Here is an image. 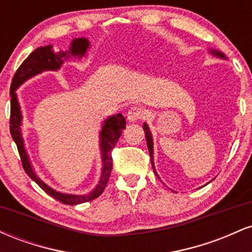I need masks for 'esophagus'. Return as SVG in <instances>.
Returning <instances> with one entry per match:
<instances>
[{
  "mask_svg": "<svg viewBox=\"0 0 252 252\" xmlns=\"http://www.w3.org/2000/svg\"><path fill=\"white\" fill-rule=\"evenodd\" d=\"M146 116H147L146 109L141 108V106H132V108H130V110L128 111L126 118H128L129 122H136V121L143 120Z\"/></svg>",
  "mask_w": 252,
  "mask_h": 252,
  "instance_id": "obj_1",
  "label": "esophagus"
}]
</instances>
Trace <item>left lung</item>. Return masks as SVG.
Listing matches in <instances>:
<instances>
[{
	"label": "left lung",
	"instance_id": "obj_1",
	"mask_svg": "<svg viewBox=\"0 0 252 252\" xmlns=\"http://www.w3.org/2000/svg\"><path fill=\"white\" fill-rule=\"evenodd\" d=\"M212 52L215 56H218L220 58H225V56L222 53H220V52H217V51H211ZM143 130H144V134H146V140H147V146H148V150H149V154H150V161H152V166H153V169H154V173L156 176H158V174H156L155 172V168H154V162H153V138H152V134H150L149 131V128L148 126H147L146 123L143 124Z\"/></svg>",
	"mask_w": 252,
	"mask_h": 252
}]
</instances>
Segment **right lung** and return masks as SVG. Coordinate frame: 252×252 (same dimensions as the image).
I'll return each instance as SVG.
<instances>
[{"instance_id":"add662e5","label":"right lung","mask_w":252,"mask_h":252,"mask_svg":"<svg viewBox=\"0 0 252 252\" xmlns=\"http://www.w3.org/2000/svg\"><path fill=\"white\" fill-rule=\"evenodd\" d=\"M90 46V43L85 37H80V39H74L71 43L70 50L66 52H53L52 46L48 45L46 47L36 48L35 51L32 52L28 56L27 59L21 63L19 68H17L15 74H14L13 80H11L10 85V120H9V129L10 135L13 137L14 142L16 143L17 150H19L20 158H21L22 167H24L25 172L30 176L32 180H34L39 185L41 189L45 190L47 194H50L52 198L57 199L60 202L65 205H78L83 204V202L91 201L99 196L105 189L106 184H108L110 173L112 169V150L116 146L118 138L121 137V134L124 129H126V118L122 114H117L115 116L109 117L108 120L104 121V126L102 131H100V149H102V158H103V170L102 175H100V180L98 182L97 187L92 190L90 194L86 195H71V194H63V193L56 192L52 189L50 186L42 182L37 178L35 173H34L32 164L28 158L27 152H26L24 146V140L21 136V110H20L19 102H17L15 90L21 85L22 83L30 79L35 74L40 73L42 71L47 70H58L60 68L63 60L68 59L72 57L82 58L86 53V50Z\"/></svg>"}]
</instances>
